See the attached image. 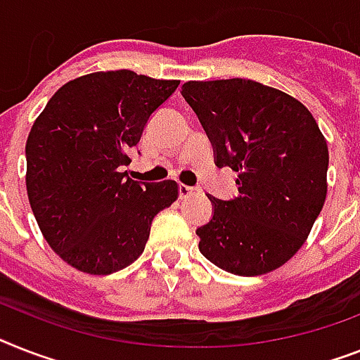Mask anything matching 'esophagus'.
Instances as JSON below:
<instances>
[{
  "label": "esophagus",
  "instance_id": "1",
  "mask_svg": "<svg viewBox=\"0 0 360 360\" xmlns=\"http://www.w3.org/2000/svg\"><path fill=\"white\" fill-rule=\"evenodd\" d=\"M197 193H198V187L184 186V184H180V186H178V195H180V198L193 197V195H197Z\"/></svg>",
  "mask_w": 360,
  "mask_h": 360
}]
</instances>
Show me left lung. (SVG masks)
Returning <instances> with one entry per match:
<instances>
[{"label":"left lung","instance_id":"obj_1","mask_svg":"<svg viewBox=\"0 0 360 360\" xmlns=\"http://www.w3.org/2000/svg\"><path fill=\"white\" fill-rule=\"evenodd\" d=\"M182 97L212 141L217 167L239 173V195H212L197 228L202 255L236 276L278 269L302 248L328 193V143L300 101L248 79L186 82Z\"/></svg>","mask_w":360,"mask_h":360}]
</instances>
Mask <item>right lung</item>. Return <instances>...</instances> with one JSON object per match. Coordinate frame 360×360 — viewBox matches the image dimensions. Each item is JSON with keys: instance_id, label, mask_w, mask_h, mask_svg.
<instances>
[{"instance_id": "add662e5", "label": "right lung", "mask_w": 360, "mask_h": 360, "mask_svg": "<svg viewBox=\"0 0 360 360\" xmlns=\"http://www.w3.org/2000/svg\"><path fill=\"white\" fill-rule=\"evenodd\" d=\"M178 84L129 70L90 73L62 86L34 121L25 145L27 195L41 233L68 265L88 274L129 266L154 217L176 200V182H136L123 167Z\"/></svg>"}]
</instances>
